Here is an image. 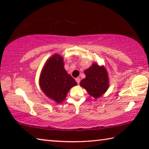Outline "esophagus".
Listing matches in <instances>:
<instances>
[{"instance_id": "obj_1", "label": "esophagus", "mask_w": 149, "mask_h": 149, "mask_svg": "<svg viewBox=\"0 0 149 149\" xmlns=\"http://www.w3.org/2000/svg\"><path fill=\"white\" fill-rule=\"evenodd\" d=\"M75 81H76V82L77 83V84H79V83H80V78L79 77H77L76 79H75Z\"/></svg>"}]
</instances>
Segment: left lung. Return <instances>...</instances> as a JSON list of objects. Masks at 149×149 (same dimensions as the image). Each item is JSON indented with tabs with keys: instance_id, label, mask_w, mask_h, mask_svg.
Wrapping results in <instances>:
<instances>
[{
	"instance_id": "obj_1",
	"label": "left lung",
	"mask_w": 149,
	"mask_h": 149,
	"mask_svg": "<svg viewBox=\"0 0 149 149\" xmlns=\"http://www.w3.org/2000/svg\"><path fill=\"white\" fill-rule=\"evenodd\" d=\"M85 78L80 82V85L87 90L89 95L98 99L107 91L109 87V80L107 70L96 63L85 70Z\"/></svg>"
}]
</instances>
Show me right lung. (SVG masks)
<instances>
[{"label": "right lung", "instance_id": "add662e5", "mask_svg": "<svg viewBox=\"0 0 149 149\" xmlns=\"http://www.w3.org/2000/svg\"><path fill=\"white\" fill-rule=\"evenodd\" d=\"M64 66L63 58L54 54L47 60L39 79L40 87L45 95L58 104L65 99L70 89L77 85Z\"/></svg>", "mask_w": 149, "mask_h": 149}]
</instances>
